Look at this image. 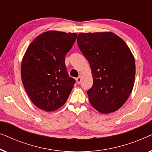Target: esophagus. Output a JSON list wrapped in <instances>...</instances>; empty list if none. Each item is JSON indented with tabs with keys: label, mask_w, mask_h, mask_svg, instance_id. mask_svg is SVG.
I'll return each mask as SVG.
<instances>
[{
	"label": "esophagus",
	"mask_w": 152,
	"mask_h": 152,
	"mask_svg": "<svg viewBox=\"0 0 152 152\" xmlns=\"http://www.w3.org/2000/svg\"><path fill=\"white\" fill-rule=\"evenodd\" d=\"M76 81L77 84H81V82H82V78H81L80 77H79L76 78Z\"/></svg>",
	"instance_id": "1"
}]
</instances>
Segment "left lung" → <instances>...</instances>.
<instances>
[{"instance_id": "1", "label": "left lung", "mask_w": 152, "mask_h": 152, "mask_svg": "<svg viewBox=\"0 0 152 152\" xmlns=\"http://www.w3.org/2000/svg\"><path fill=\"white\" fill-rule=\"evenodd\" d=\"M77 41L92 72L93 84L87 91L91 105L102 113L117 111L134 84L136 65L130 49L113 32L80 33Z\"/></svg>"}]
</instances>
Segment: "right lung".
Returning a JSON list of instances; mask_svg holds the SVG:
<instances>
[{"label":"right lung","instance_id":"add662e5","mask_svg":"<svg viewBox=\"0 0 152 152\" xmlns=\"http://www.w3.org/2000/svg\"><path fill=\"white\" fill-rule=\"evenodd\" d=\"M76 33L48 31L29 45L23 58V84L33 104L53 111L66 103L75 80L68 75L65 57L77 38Z\"/></svg>","mask_w":152,"mask_h":152}]
</instances>
